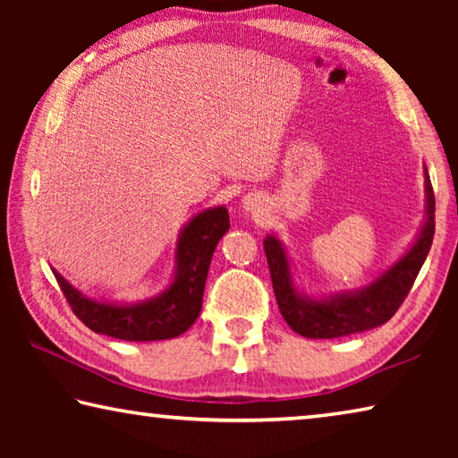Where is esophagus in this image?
Instances as JSON below:
<instances>
[{"mask_svg": "<svg viewBox=\"0 0 458 458\" xmlns=\"http://www.w3.org/2000/svg\"><path fill=\"white\" fill-rule=\"evenodd\" d=\"M244 208H246V210H257V208H259V199L257 198H254V196H244Z\"/></svg>", "mask_w": 458, "mask_h": 458, "instance_id": "esophagus-1", "label": "esophagus"}]
</instances>
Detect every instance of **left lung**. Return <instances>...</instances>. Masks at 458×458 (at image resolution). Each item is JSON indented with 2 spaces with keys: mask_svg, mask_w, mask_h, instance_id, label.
Masks as SVG:
<instances>
[{
  "mask_svg": "<svg viewBox=\"0 0 458 458\" xmlns=\"http://www.w3.org/2000/svg\"><path fill=\"white\" fill-rule=\"evenodd\" d=\"M426 218L416 242L404 257L384 270L376 281L360 291L337 293L329 297H309L293 281L291 262L284 246L275 234L265 238V254L278 309L293 331L309 339H335L352 333L379 327L390 321L404 303L418 273L424 265L434 238V191L428 172L424 169Z\"/></svg>",
  "mask_w": 458,
  "mask_h": 458,
  "instance_id": "obj_1",
  "label": "left lung"
}]
</instances>
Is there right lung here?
I'll return each instance as SVG.
<instances>
[{"label":"right lung","instance_id":"right-lung-1","mask_svg":"<svg viewBox=\"0 0 458 458\" xmlns=\"http://www.w3.org/2000/svg\"><path fill=\"white\" fill-rule=\"evenodd\" d=\"M230 228L224 206L210 208L185 224L175 246L174 281L157 297L119 305L82 294L52 268L74 315L95 333L125 341L174 339L188 331L201 311L212 254Z\"/></svg>","mask_w":458,"mask_h":458}]
</instances>
